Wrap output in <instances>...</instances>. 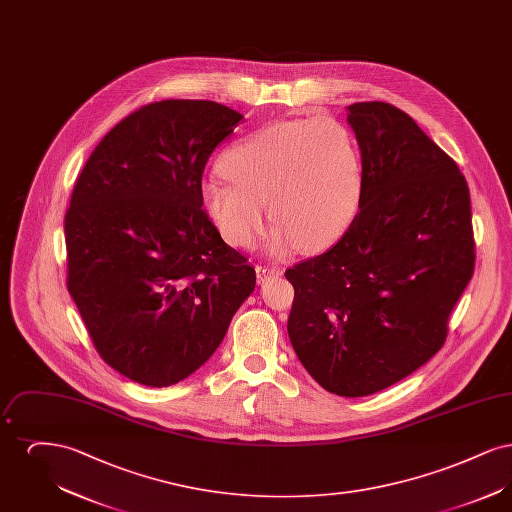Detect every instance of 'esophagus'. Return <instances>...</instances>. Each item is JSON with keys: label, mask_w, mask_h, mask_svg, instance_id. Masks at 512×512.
Returning <instances> with one entry per match:
<instances>
[{"label": "esophagus", "mask_w": 512, "mask_h": 512, "mask_svg": "<svg viewBox=\"0 0 512 512\" xmlns=\"http://www.w3.org/2000/svg\"><path fill=\"white\" fill-rule=\"evenodd\" d=\"M255 272H257V282L259 284H265L267 280L270 278H274V276H282V268L280 267H270V265H259V267L255 268Z\"/></svg>", "instance_id": "obj_1"}]
</instances>
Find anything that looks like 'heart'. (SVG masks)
<instances>
[{
	"label": "heart",
	"mask_w": 512,
	"mask_h": 512,
	"mask_svg": "<svg viewBox=\"0 0 512 512\" xmlns=\"http://www.w3.org/2000/svg\"><path fill=\"white\" fill-rule=\"evenodd\" d=\"M226 180L203 184V207L222 238L249 247L270 213L274 251L301 244L318 251L340 240L361 199V155L334 119L272 122L232 147L220 161Z\"/></svg>",
	"instance_id": "1"
}]
</instances>
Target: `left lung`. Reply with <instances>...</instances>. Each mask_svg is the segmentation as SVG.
I'll use <instances>...</instances> for the list:
<instances>
[{"mask_svg":"<svg viewBox=\"0 0 512 512\" xmlns=\"http://www.w3.org/2000/svg\"><path fill=\"white\" fill-rule=\"evenodd\" d=\"M347 111L363 165L359 211L338 244L286 270L288 334L324 390L365 397L438 353L476 255L457 163L390 103Z\"/></svg>","mask_w":512,"mask_h":512,"instance_id":"obj_1","label":"left lung"}]
</instances>
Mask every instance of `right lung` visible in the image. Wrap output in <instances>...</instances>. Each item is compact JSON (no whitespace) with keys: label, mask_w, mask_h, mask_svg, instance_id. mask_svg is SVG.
Returning <instances> with one entry per match:
<instances>
[{"label":"right lung","mask_w":512,"mask_h":512,"mask_svg":"<svg viewBox=\"0 0 512 512\" xmlns=\"http://www.w3.org/2000/svg\"><path fill=\"white\" fill-rule=\"evenodd\" d=\"M244 119L155 101L99 142L65 215L67 288L101 359L149 388L188 378L255 290V268L201 209V178Z\"/></svg>","instance_id":"1"}]
</instances>
